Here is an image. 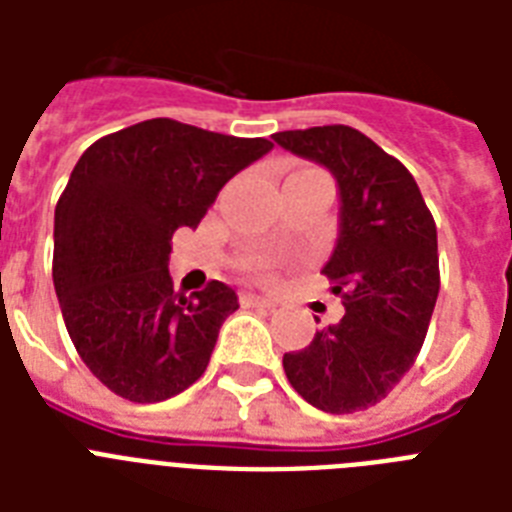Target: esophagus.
Masks as SVG:
<instances>
[{
	"label": "esophagus",
	"instance_id": "34e87169",
	"mask_svg": "<svg viewBox=\"0 0 512 512\" xmlns=\"http://www.w3.org/2000/svg\"><path fill=\"white\" fill-rule=\"evenodd\" d=\"M239 303L244 305V308H276V303H273L271 297H260V295H252V292H241L239 295Z\"/></svg>",
	"mask_w": 512,
	"mask_h": 512
}]
</instances>
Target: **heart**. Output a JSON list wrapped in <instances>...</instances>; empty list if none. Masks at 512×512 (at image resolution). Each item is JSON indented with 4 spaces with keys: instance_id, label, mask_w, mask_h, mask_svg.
Returning a JSON list of instances; mask_svg holds the SVG:
<instances>
[{
    "instance_id": "obj_1",
    "label": "heart",
    "mask_w": 512,
    "mask_h": 512,
    "mask_svg": "<svg viewBox=\"0 0 512 512\" xmlns=\"http://www.w3.org/2000/svg\"><path fill=\"white\" fill-rule=\"evenodd\" d=\"M244 271L249 273V276H255V279H271L273 273H276V263H273L271 257H263V255H257V257H247L244 260Z\"/></svg>"
}]
</instances>
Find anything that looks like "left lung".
Segmentation results:
<instances>
[{
  "instance_id": "8db88e82",
  "label": "left lung",
  "mask_w": 512,
  "mask_h": 512,
  "mask_svg": "<svg viewBox=\"0 0 512 512\" xmlns=\"http://www.w3.org/2000/svg\"><path fill=\"white\" fill-rule=\"evenodd\" d=\"M273 140L324 164L342 201L340 239L321 273L345 316L284 353V372L321 412H361L396 388L428 335L441 287L436 223L412 172L364 132L324 124Z\"/></svg>"
}]
</instances>
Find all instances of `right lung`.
<instances>
[{
	"mask_svg": "<svg viewBox=\"0 0 512 512\" xmlns=\"http://www.w3.org/2000/svg\"><path fill=\"white\" fill-rule=\"evenodd\" d=\"M271 148L148 119L95 140L76 162L55 207L52 281L76 353L111 393L156 404L204 374L239 300L223 281L175 292L172 233L196 228L220 188Z\"/></svg>",
	"mask_w": 512,
	"mask_h": 512,
	"instance_id": "1",
	"label": "right lung"
}]
</instances>
